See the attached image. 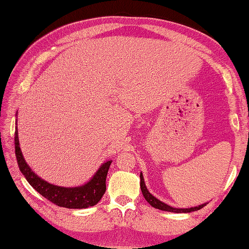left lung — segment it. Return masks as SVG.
<instances>
[{"instance_id": "8db88e82", "label": "left lung", "mask_w": 249, "mask_h": 249, "mask_svg": "<svg viewBox=\"0 0 249 249\" xmlns=\"http://www.w3.org/2000/svg\"><path fill=\"white\" fill-rule=\"evenodd\" d=\"M141 189H142V195H144V197H145V199L149 203V205H152L153 207H155V209H159V210H162V211H166V212L190 213V212H195V211H198L200 209H203V207L206 205V203H204V204H202V205H198V206H195V207H190V209H176V207H172V206L168 205V204L161 202V200L156 198V197L153 196L152 194L148 192L147 187H146V185H145L144 177H142V173H141Z\"/></svg>"}]
</instances>
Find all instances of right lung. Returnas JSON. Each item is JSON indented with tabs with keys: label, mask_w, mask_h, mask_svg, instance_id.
<instances>
[{
	"label": "right lung",
	"mask_w": 249,
	"mask_h": 249,
	"mask_svg": "<svg viewBox=\"0 0 249 249\" xmlns=\"http://www.w3.org/2000/svg\"><path fill=\"white\" fill-rule=\"evenodd\" d=\"M15 147L17 162H18L20 171L25 176L27 181L36 192H38L40 195L55 205L66 207V209H87L89 206L96 205L101 200L102 196L104 195L105 189H107L105 181H107V171L110 169L112 161L103 163L93 178L87 183L80 187L67 188V187L49 183L32 171V169L29 168V165L23 159L21 149H20L18 129L17 128L15 132Z\"/></svg>",
	"instance_id": "1"
}]
</instances>
